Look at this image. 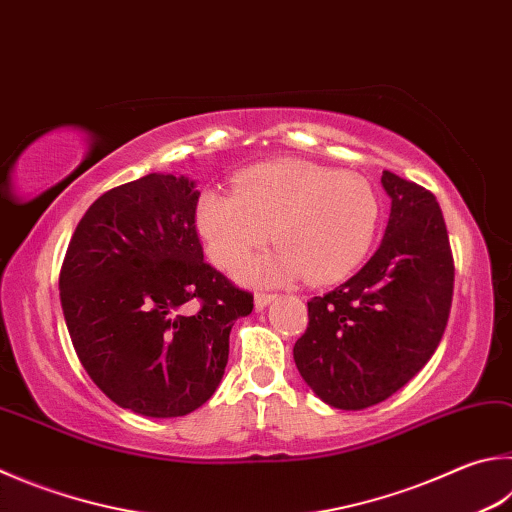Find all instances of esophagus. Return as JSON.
Listing matches in <instances>:
<instances>
[{"instance_id": "34e87169", "label": "esophagus", "mask_w": 512, "mask_h": 512, "mask_svg": "<svg viewBox=\"0 0 512 512\" xmlns=\"http://www.w3.org/2000/svg\"><path fill=\"white\" fill-rule=\"evenodd\" d=\"M277 295H273V293H255V309L257 311H262V309H266L268 304H271L273 300H275Z\"/></svg>"}]
</instances>
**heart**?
Masks as SVG:
<instances>
[{"label": "heart", "mask_w": 512, "mask_h": 512, "mask_svg": "<svg viewBox=\"0 0 512 512\" xmlns=\"http://www.w3.org/2000/svg\"><path fill=\"white\" fill-rule=\"evenodd\" d=\"M378 219L369 181L302 159L248 167L235 190L201 192L194 212L206 253L221 268L241 262L273 232L280 250L239 266L246 282L345 280L369 253Z\"/></svg>", "instance_id": "heart-1"}]
</instances>
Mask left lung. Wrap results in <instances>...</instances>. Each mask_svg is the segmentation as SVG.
<instances>
[{
  "label": "left lung",
  "mask_w": 512,
  "mask_h": 512,
  "mask_svg": "<svg viewBox=\"0 0 512 512\" xmlns=\"http://www.w3.org/2000/svg\"><path fill=\"white\" fill-rule=\"evenodd\" d=\"M392 199L385 237L360 271L309 302L295 367L338 410L385 401L425 367L448 324L454 264L432 192L383 172Z\"/></svg>",
  "instance_id": "left-lung-1"
}]
</instances>
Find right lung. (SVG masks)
<instances>
[{
  "label": "right lung",
  "instance_id": "obj_1",
  "mask_svg": "<svg viewBox=\"0 0 512 512\" xmlns=\"http://www.w3.org/2000/svg\"><path fill=\"white\" fill-rule=\"evenodd\" d=\"M197 183L147 174L91 203L60 273L64 322L82 367L116 405L185 416L215 394L230 329L253 295L203 262ZM190 299L200 311L183 314Z\"/></svg>",
  "mask_w": 512,
  "mask_h": 512
}]
</instances>
